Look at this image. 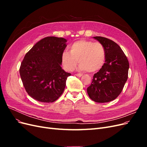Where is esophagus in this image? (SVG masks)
Here are the masks:
<instances>
[{
  "label": "esophagus",
  "mask_w": 147,
  "mask_h": 147,
  "mask_svg": "<svg viewBox=\"0 0 147 147\" xmlns=\"http://www.w3.org/2000/svg\"><path fill=\"white\" fill-rule=\"evenodd\" d=\"M75 75H76V76H77L78 77H80L82 76L83 74H75Z\"/></svg>",
  "instance_id": "34e87169"
}]
</instances>
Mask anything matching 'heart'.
<instances>
[{
    "instance_id": "heart-1",
    "label": "heart",
    "mask_w": 147,
    "mask_h": 147,
    "mask_svg": "<svg viewBox=\"0 0 147 147\" xmlns=\"http://www.w3.org/2000/svg\"><path fill=\"white\" fill-rule=\"evenodd\" d=\"M105 61V51L99 42L81 40L74 43L70 47V53L64 51L61 55V62L64 69L73 70L78 62L79 69L94 72L100 70Z\"/></svg>"
}]
</instances>
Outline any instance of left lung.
Here are the masks:
<instances>
[{
	"mask_svg": "<svg viewBox=\"0 0 147 147\" xmlns=\"http://www.w3.org/2000/svg\"><path fill=\"white\" fill-rule=\"evenodd\" d=\"M94 38L104 46L105 61L93 76L87 92L93 101L105 103L115 99L121 92L128 78L129 64L117 43L103 37L97 36Z\"/></svg>",
	"mask_w": 147,
	"mask_h": 147,
	"instance_id": "obj_1",
	"label": "left lung"
}]
</instances>
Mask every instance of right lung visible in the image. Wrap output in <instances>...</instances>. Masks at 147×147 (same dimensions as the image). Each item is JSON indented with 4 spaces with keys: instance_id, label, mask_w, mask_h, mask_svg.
<instances>
[{
    "instance_id": "obj_1",
    "label": "right lung",
    "mask_w": 147,
    "mask_h": 147,
    "mask_svg": "<svg viewBox=\"0 0 147 147\" xmlns=\"http://www.w3.org/2000/svg\"><path fill=\"white\" fill-rule=\"evenodd\" d=\"M67 40L47 37L26 53L20 68L22 82L28 94L35 100L50 103L63 94L71 75L61 67V55Z\"/></svg>"
}]
</instances>
